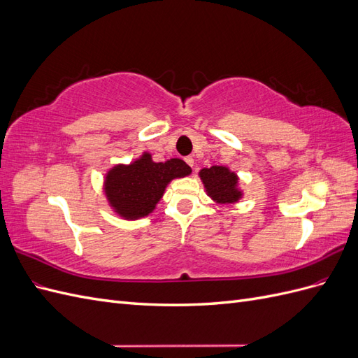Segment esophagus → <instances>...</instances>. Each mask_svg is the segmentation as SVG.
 I'll use <instances>...</instances> for the list:
<instances>
[{"mask_svg": "<svg viewBox=\"0 0 358 358\" xmlns=\"http://www.w3.org/2000/svg\"><path fill=\"white\" fill-rule=\"evenodd\" d=\"M185 162L194 170V158H192V157H187V158H185Z\"/></svg>", "mask_w": 358, "mask_h": 358, "instance_id": "obj_1", "label": "esophagus"}]
</instances>
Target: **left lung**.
<instances>
[{
	"instance_id": "obj_1",
	"label": "left lung",
	"mask_w": 358,
	"mask_h": 358,
	"mask_svg": "<svg viewBox=\"0 0 358 358\" xmlns=\"http://www.w3.org/2000/svg\"><path fill=\"white\" fill-rule=\"evenodd\" d=\"M200 178L209 196L218 203H234L242 196L241 191L236 188L237 176L229 169L221 166L203 169L200 171Z\"/></svg>"
}]
</instances>
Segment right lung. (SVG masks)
<instances>
[{"instance_id": "right-lung-1", "label": "right lung", "mask_w": 358, "mask_h": 358, "mask_svg": "<svg viewBox=\"0 0 358 358\" xmlns=\"http://www.w3.org/2000/svg\"><path fill=\"white\" fill-rule=\"evenodd\" d=\"M189 173L191 167L179 158L154 162L145 154L133 164L117 166L109 171L106 194L119 215L129 220L142 218L154 210L171 179Z\"/></svg>"}]
</instances>
